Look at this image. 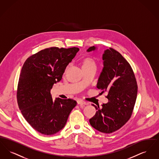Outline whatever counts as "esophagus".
Masks as SVG:
<instances>
[{
	"label": "esophagus",
	"mask_w": 159,
	"mask_h": 159,
	"mask_svg": "<svg viewBox=\"0 0 159 159\" xmlns=\"http://www.w3.org/2000/svg\"><path fill=\"white\" fill-rule=\"evenodd\" d=\"M77 103L79 105H87L88 104L85 101H82V100H80V99H78L77 101Z\"/></svg>",
	"instance_id": "obj_1"
}]
</instances>
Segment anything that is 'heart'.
Returning a JSON list of instances; mask_svg holds the SVG:
<instances>
[{"instance_id":"1","label":"heart","mask_w":159,"mask_h":159,"mask_svg":"<svg viewBox=\"0 0 159 159\" xmlns=\"http://www.w3.org/2000/svg\"><path fill=\"white\" fill-rule=\"evenodd\" d=\"M82 67L83 70L91 68H96V61L94 58L91 57L84 58L81 61ZM68 68L67 67V68Z\"/></svg>"}]
</instances>
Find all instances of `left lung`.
Segmentation results:
<instances>
[{
  "mask_svg": "<svg viewBox=\"0 0 159 159\" xmlns=\"http://www.w3.org/2000/svg\"><path fill=\"white\" fill-rule=\"evenodd\" d=\"M90 47L87 52L97 50ZM103 68L97 88L101 93L108 91V102L100 108L94 106L95 114L89 119L91 126L101 132L110 134L121 128L130 119L135 104L138 86L134 71L128 62L113 48L102 55Z\"/></svg>",
  "mask_w": 159,
  "mask_h": 159,
  "instance_id": "8db88e82",
  "label": "left lung"
}]
</instances>
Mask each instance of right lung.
<instances>
[{
	"instance_id": "1",
	"label": "right lung",
	"mask_w": 159,
	"mask_h": 159,
	"mask_svg": "<svg viewBox=\"0 0 159 159\" xmlns=\"http://www.w3.org/2000/svg\"><path fill=\"white\" fill-rule=\"evenodd\" d=\"M79 51L76 47L46 48L23 64L17 89L18 107L31 127L43 135H52L64 128L76 106L71 99L53 101L51 90Z\"/></svg>"
}]
</instances>
